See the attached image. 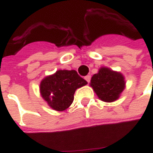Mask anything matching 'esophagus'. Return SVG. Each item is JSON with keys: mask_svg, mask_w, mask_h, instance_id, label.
Segmentation results:
<instances>
[{"mask_svg": "<svg viewBox=\"0 0 153 153\" xmlns=\"http://www.w3.org/2000/svg\"><path fill=\"white\" fill-rule=\"evenodd\" d=\"M84 79H86V81L88 82V83H89L90 80H91V76H90V75H87V76H85Z\"/></svg>", "mask_w": 153, "mask_h": 153, "instance_id": "esophagus-1", "label": "esophagus"}]
</instances>
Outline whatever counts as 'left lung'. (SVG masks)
Masks as SVG:
<instances>
[{"label":"left lung","instance_id":"left-lung-1","mask_svg":"<svg viewBox=\"0 0 153 153\" xmlns=\"http://www.w3.org/2000/svg\"><path fill=\"white\" fill-rule=\"evenodd\" d=\"M91 86L100 99L111 102L118 99L125 88V80L121 74L108 68H101L99 72L92 77Z\"/></svg>","mask_w":153,"mask_h":153}]
</instances>
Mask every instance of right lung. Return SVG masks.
<instances>
[{"instance_id": "right-lung-1", "label": "right lung", "mask_w": 153, "mask_h": 153, "mask_svg": "<svg viewBox=\"0 0 153 153\" xmlns=\"http://www.w3.org/2000/svg\"><path fill=\"white\" fill-rule=\"evenodd\" d=\"M87 83L75 70H58L41 82V94L51 108L64 111L73 102L75 90Z\"/></svg>"}]
</instances>
